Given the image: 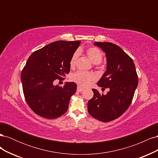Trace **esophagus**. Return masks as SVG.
<instances>
[{
  "instance_id": "34e87169",
  "label": "esophagus",
  "mask_w": 158,
  "mask_h": 158,
  "mask_svg": "<svg viewBox=\"0 0 158 158\" xmlns=\"http://www.w3.org/2000/svg\"><path fill=\"white\" fill-rule=\"evenodd\" d=\"M77 91H78V92H83V91H84V89L82 88L81 87H80V86H78V88H77Z\"/></svg>"
}]
</instances>
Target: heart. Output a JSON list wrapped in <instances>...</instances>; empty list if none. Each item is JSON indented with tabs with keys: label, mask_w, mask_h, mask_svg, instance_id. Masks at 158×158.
Wrapping results in <instances>:
<instances>
[{
	"label": "heart",
	"mask_w": 158,
	"mask_h": 158,
	"mask_svg": "<svg viewBox=\"0 0 158 158\" xmlns=\"http://www.w3.org/2000/svg\"><path fill=\"white\" fill-rule=\"evenodd\" d=\"M86 55L88 59L94 64H99L103 59V52L95 47H92L86 51ZM80 55V51H76L72 56L70 60V66L72 68L75 66L76 62ZM95 76L91 73H84L82 71H78L71 76V80L80 85L82 87H86L95 80Z\"/></svg>",
	"instance_id": "b5f03b06"
}]
</instances>
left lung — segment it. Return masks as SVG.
Here are the masks:
<instances>
[{"label":"left lung","instance_id":"8db88e82","mask_svg":"<svg viewBox=\"0 0 158 158\" xmlns=\"http://www.w3.org/2000/svg\"><path fill=\"white\" fill-rule=\"evenodd\" d=\"M94 45L105 52L107 60L106 70L97 84L109 91L104 95L92 89L94 97L88 103V110L94 118L109 122L130 106L138 86V75L132 59L120 47L109 42H94Z\"/></svg>","mask_w":158,"mask_h":158}]
</instances>
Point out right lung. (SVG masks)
<instances>
[{
    "label": "right lung",
    "mask_w": 158,
    "mask_h": 158,
    "mask_svg": "<svg viewBox=\"0 0 158 158\" xmlns=\"http://www.w3.org/2000/svg\"><path fill=\"white\" fill-rule=\"evenodd\" d=\"M80 41H57L35 51L21 73L23 92L28 106L38 115L55 118L67 111L70 98L77 89L74 82L54 85L70 72V60Z\"/></svg>",
    "instance_id": "obj_1"
}]
</instances>
